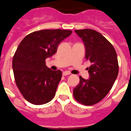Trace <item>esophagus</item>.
I'll list each match as a JSON object with an SVG mask.
<instances>
[{"label":"esophagus","mask_w":131,"mask_h":131,"mask_svg":"<svg viewBox=\"0 0 131 131\" xmlns=\"http://www.w3.org/2000/svg\"><path fill=\"white\" fill-rule=\"evenodd\" d=\"M68 75H70V72H68V71H65V72H63V75H64V76Z\"/></svg>","instance_id":"esophagus-1"}]
</instances>
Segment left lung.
<instances>
[{"instance_id":"obj_1","label":"left lung","mask_w":131,"mask_h":131,"mask_svg":"<svg viewBox=\"0 0 131 131\" xmlns=\"http://www.w3.org/2000/svg\"><path fill=\"white\" fill-rule=\"evenodd\" d=\"M86 48L85 58L92 63L88 68L89 79L80 76L73 90L76 101L84 105H93L109 93L119 72L117 56L114 47L100 33L92 29L75 30Z\"/></svg>"}]
</instances>
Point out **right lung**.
<instances>
[{"instance_id":"1","label":"right lung","mask_w":131,"mask_h":131,"mask_svg":"<svg viewBox=\"0 0 131 131\" xmlns=\"http://www.w3.org/2000/svg\"><path fill=\"white\" fill-rule=\"evenodd\" d=\"M71 33L72 30L61 29L38 30L26 35L18 46L12 59L15 82L30 103L43 105L54 98L62 72L48 68L45 59L53 56Z\"/></svg>"}]
</instances>
